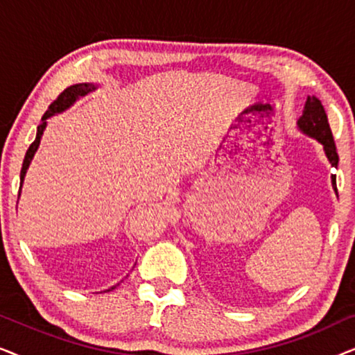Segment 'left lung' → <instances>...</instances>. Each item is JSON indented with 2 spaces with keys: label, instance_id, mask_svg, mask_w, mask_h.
<instances>
[{
  "label": "left lung",
  "instance_id": "8db88e82",
  "mask_svg": "<svg viewBox=\"0 0 355 355\" xmlns=\"http://www.w3.org/2000/svg\"><path fill=\"white\" fill-rule=\"evenodd\" d=\"M297 125L302 132L310 135V137L317 139L318 142L323 145L324 153H327L329 163H331V166L336 168L339 157L336 152V145H334L331 128H329L328 124V118H327V113H324L322 101L315 98V96H309L307 101H305L304 113L297 121ZM331 179H333L334 191L338 192L336 176L333 174Z\"/></svg>",
  "mask_w": 355,
  "mask_h": 355
}]
</instances>
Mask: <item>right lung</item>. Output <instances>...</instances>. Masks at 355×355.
Instances as JSON below:
<instances>
[{"label":"right lung","instance_id":"add662e5","mask_svg":"<svg viewBox=\"0 0 355 355\" xmlns=\"http://www.w3.org/2000/svg\"><path fill=\"white\" fill-rule=\"evenodd\" d=\"M95 89H96V87L94 84H76V85H71V87H67L66 90H62L61 94L58 95V98L50 105V108H48L46 113L43 114L40 125H38V128H37V137L31 144V147H28L27 153H26V158H24L22 169H21V186H22L24 176H26V171H27L28 164H31L33 155H35L38 145H40L42 134H43V130H45V125H46V119L50 118V116L55 114V113H60V111L69 108V106L74 103V101L79 98V96H84V95L89 94V92L95 90Z\"/></svg>","mask_w":355,"mask_h":355}]
</instances>
